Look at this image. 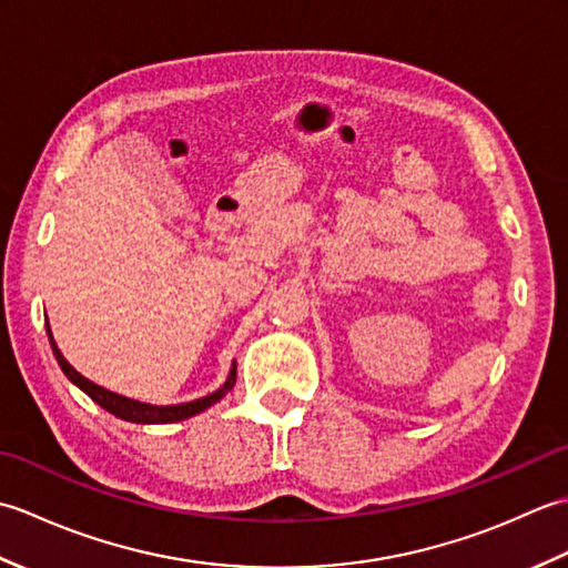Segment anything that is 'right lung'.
<instances>
[{
  "mask_svg": "<svg viewBox=\"0 0 568 568\" xmlns=\"http://www.w3.org/2000/svg\"><path fill=\"white\" fill-rule=\"evenodd\" d=\"M45 332H48V342H51V348H53V356L58 361V366L63 368V373L68 376V381L72 385H78V388L90 395L94 403H98L102 409H106V413H112L114 417L119 419H126V422H136V425H171V422H180V419H187L192 415H200L204 413V409L212 407L214 403H220L222 397L234 388L236 383V364H232V371H229V376L224 381V385H220L214 393L204 395V397H197V400L192 403H180V405H151V403H141V400H134V397H126V395H119V393H112L102 388V385L92 383L82 376V373H78L75 368H72L65 356L60 354V348L53 339L51 334V324L45 322Z\"/></svg>",
  "mask_w": 568,
  "mask_h": 568,
  "instance_id": "right-lung-1",
  "label": "right lung"
}]
</instances>
